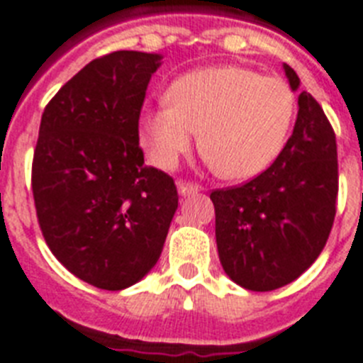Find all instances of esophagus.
<instances>
[{"mask_svg":"<svg viewBox=\"0 0 363 363\" xmlns=\"http://www.w3.org/2000/svg\"><path fill=\"white\" fill-rule=\"evenodd\" d=\"M177 188H179V194H181V196H190V194H197V191L201 190L199 184H196V182H186V181L177 182Z\"/></svg>","mask_w":363,"mask_h":363,"instance_id":"esophagus-1","label":"esophagus"}]
</instances>
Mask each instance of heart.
Instances as JSON below:
<instances>
[{
  "instance_id": "heart-1",
  "label": "heart",
  "mask_w": 363,
  "mask_h": 363,
  "mask_svg": "<svg viewBox=\"0 0 363 363\" xmlns=\"http://www.w3.org/2000/svg\"><path fill=\"white\" fill-rule=\"evenodd\" d=\"M296 100L284 79L223 65L177 78L167 100L143 111L141 143L158 167H173L199 130V147L214 172L250 179L284 149Z\"/></svg>"
}]
</instances>
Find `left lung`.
Wrapping results in <instances>:
<instances>
[{
  "label": "left lung",
  "instance_id": "8db88e82",
  "mask_svg": "<svg viewBox=\"0 0 363 363\" xmlns=\"http://www.w3.org/2000/svg\"><path fill=\"white\" fill-rule=\"evenodd\" d=\"M291 89L300 78L284 65ZM334 128L313 96L298 95L293 134L268 169L211 194L220 263L248 291H274L304 274L325 248L337 199Z\"/></svg>",
  "mask_w": 363,
  "mask_h": 363
}]
</instances>
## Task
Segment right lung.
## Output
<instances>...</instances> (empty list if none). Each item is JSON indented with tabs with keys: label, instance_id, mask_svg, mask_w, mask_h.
Segmentation results:
<instances>
[{
	"label": "right lung",
	"instance_id": "1",
	"mask_svg": "<svg viewBox=\"0 0 363 363\" xmlns=\"http://www.w3.org/2000/svg\"><path fill=\"white\" fill-rule=\"evenodd\" d=\"M160 54L93 59L44 108L31 186L40 231L76 278L106 291L138 284L160 257L179 196L147 166L140 113Z\"/></svg>",
	"mask_w": 363,
	"mask_h": 363
}]
</instances>
